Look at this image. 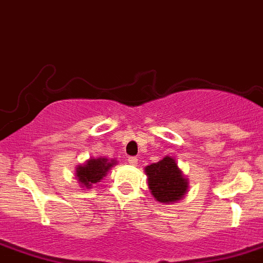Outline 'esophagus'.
I'll list each match as a JSON object with an SVG mask.
<instances>
[{"instance_id":"obj_1","label":"esophagus","mask_w":263,"mask_h":263,"mask_svg":"<svg viewBox=\"0 0 263 263\" xmlns=\"http://www.w3.org/2000/svg\"><path fill=\"white\" fill-rule=\"evenodd\" d=\"M127 161H128L129 165H132V166H136L137 165V158H136V157H128V159H127Z\"/></svg>"}]
</instances>
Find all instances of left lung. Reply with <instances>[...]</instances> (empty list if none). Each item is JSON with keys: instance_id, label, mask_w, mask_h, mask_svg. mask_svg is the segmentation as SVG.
<instances>
[{"instance_id": "obj_1", "label": "left lung", "mask_w": 263, "mask_h": 263, "mask_svg": "<svg viewBox=\"0 0 263 263\" xmlns=\"http://www.w3.org/2000/svg\"><path fill=\"white\" fill-rule=\"evenodd\" d=\"M145 174L149 190L158 202H176L187 193L188 180L171 157L166 156L157 163L146 166Z\"/></svg>"}]
</instances>
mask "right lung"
I'll list each match as a JSON object with an SVG mask.
<instances>
[{
	"instance_id": "right-lung-1",
	"label": "right lung",
	"mask_w": 263,
	"mask_h": 263,
	"mask_svg": "<svg viewBox=\"0 0 263 263\" xmlns=\"http://www.w3.org/2000/svg\"><path fill=\"white\" fill-rule=\"evenodd\" d=\"M115 163H117V161H114V159L107 161V158H90L85 162L84 165H79L76 167L75 176L78 178L83 188L89 190L92 184L101 180Z\"/></svg>"
}]
</instances>
